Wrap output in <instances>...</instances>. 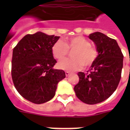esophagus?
<instances>
[{"mask_svg": "<svg viewBox=\"0 0 130 130\" xmlns=\"http://www.w3.org/2000/svg\"><path fill=\"white\" fill-rule=\"evenodd\" d=\"M69 74H70V72H69V71H65V75H66L67 77L69 75Z\"/></svg>", "mask_w": 130, "mask_h": 130, "instance_id": "34e87169", "label": "esophagus"}]
</instances>
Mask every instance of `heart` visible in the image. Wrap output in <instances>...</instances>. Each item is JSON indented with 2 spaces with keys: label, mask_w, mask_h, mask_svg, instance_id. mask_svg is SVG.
Returning <instances> with one entry per match:
<instances>
[{
  "label": "heart",
  "mask_w": 130,
  "mask_h": 130,
  "mask_svg": "<svg viewBox=\"0 0 130 130\" xmlns=\"http://www.w3.org/2000/svg\"><path fill=\"white\" fill-rule=\"evenodd\" d=\"M75 50L72 53L71 59H66L59 63V67L63 70H75L84 66L88 67L96 60L99 53L95 47L91 46L90 42L82 36L69 38L65 42L59 40L52 46L53 57L62 61L67 56L69 50Z\"/></svg>",
  "instance_id": "1"
}]
</instances>
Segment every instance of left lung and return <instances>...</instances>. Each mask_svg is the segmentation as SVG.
<instances>
[{"mask_svg": "<svg viewBox=\"0 0 130 130\" xmlns=\"http://www.w3.org/2000/svg\"><path fill=\"white\" fill-rule=\"evenodd\" d=\"M99 55L87 73L79 72L74 87L76 96L83 103L94 105L105 101L117 89L121 76L123 55L116 40L101 32L89 36Z\"/></svg>", "mask_w": 130, "mask_h": 130, "instance_id": "1", "label": "left lung"}]
</instances>
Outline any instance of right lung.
Instances as JSON below:
<instances>
[{
  "mask_svg": "<svg viewBox=\"0 0 130 130\" xmlns=\"http://www.w3.org/2000/svg\"><path fill=\"white\" fill-rule=\"evenodd\" d=\"M59 36L37 32L25 36L13 48L11 75L17 92L27 101L42 104L53 99L63 70L54 69L53 45Z\"/></svg>",
  "mask_w": 130,
  "mask_h": 130,
  "instance_id": "1",
  "label": "right lung"
}]
</instances>
